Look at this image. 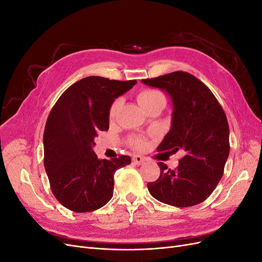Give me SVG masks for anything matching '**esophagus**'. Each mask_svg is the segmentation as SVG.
Here are the masks:
<instances>
[{"label": "esophagus", "mask_w": 262, "mask_h": 262, "mask_svg": "<svg viewBox=\"0 0 262 262\" xmlns=\"http://www.w3.org/2000/svg\"><path fill=\"white\" fill-rule=\"evenodd\" d=\"M132 161H133L134 164H137V165H142V164L145 162L144 158L142 157V156H140V155H134L132 157Z\"/></svg>", "instance_id": "obj_1"}]
</instances>
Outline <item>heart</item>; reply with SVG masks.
I'll return each mask as SVG.
<instances>
[{"instance_id":"b5f03b06","label":"heart","mask_w":262,"mask_h":262,"mask_svg":"<svg viewBox=\"0 0 262 262\" xmlns=\"http://www.w3.org/2000/svg\"><path fill=\"white\" fill-rule=\"evenodd\" d=\"M163 97H164L163 94L160 93L158 91H156V90H144V91H142L141 93L138 94L137 100L139 102V105L144 109L149 104H152V102L155 101L156 99L163 98ZM119 105H120V101L116 100V101L113 102V105L110 106V109H109V117L110 118H113L116 115L117 110L119 108ZM144 144H145V142L140 138H138V139L133 141V145L137 146V147H143Z\"/></svg>"}]
</instances>
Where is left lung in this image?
I'll list each match as a JSON object with an SVG mask.
<instances>
[{"mask_svg": "<svg viewBox=\"0 0 262 262\" xmlns=\"http://www.w3.org/2000/svg\"><path fill=\"white\" fill-rule=\"evenodd\" d=\"M168 95L172 104L170 130L157 150H182L176 169L160 162L161 175L148 182L156 200L187 208L203 202L223 176L229 154V129L223 108L212 92L182 71L142 80Z\"/></svg>", "mask_w": 262, "mask_h": 262, "instance_id": "8db88e82", "label": "left lung"}]
</instances>
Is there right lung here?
Masks as SVG:
<instances>
[{"label": "right lung", "instance_id": "add662e5", "mask_svg": "<svg viewBox=\"0 0 262 262\" xmlns=\"http://www.w3.org/2000/svg\"><path fill=\"white\" fill-rule=\"evenodd\" d=\"M137 84L89 76L74 83L55 102L43 133L45 169L52 193L77 213L104 207L114 194V173L130 156L99 160L93 147L99 131L109 129V109Z\"/></svg>", "mask_w": 262, "mask_h": 262}]
</instances>
